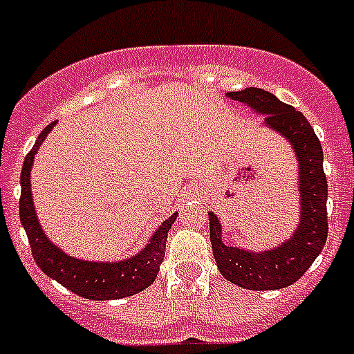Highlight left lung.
Wrapping results in <instances>:
<instances>
[{"instance_id": "1", "label": "left lung", "mask_w": 354, "mask_h": 354, "mask_svg": "<svg viewBox=\"0 0 354 354\" xmlns=\"http://www.w3.org/2000/svg\"><path fill=\"white\" fill-rule=\"evenodd\" d=\"M234 101L264 115V126L290 143L298 159L299 221L282 245L262 252L228 246L221 239V223L209 212L212 255L228 282L250 290H274L292 286L306 273L323 250L328 237V183L323 170V147L301 111L262 88L230 92Z\"/></svg>"}]
</instances>
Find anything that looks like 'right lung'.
Listing matches in <instances>:
<instances>
[{
    "label": "right lung",
    "mask_w": 354,
    "mask_h": 354,
    "mask_svg": "<svg viewBox=\"0 0 354 354\" xmlns=\"http://www.w3.org/2000/svg\"><path fill=\"white\" fill-rule=\"evenodd\" d=\"M56 122L49 124L39 134L33 149L28 152L24 159L23 171H21V200H19V216L21 223L26 230L30 241L31 253L42 273L56 280L58 283L77 294L81 298L93 299V301H104V299H120L142 292L149 286H152L158 277L159 266L165 257L167 248L168 230L174 221L177 220L179 212L168 218L159 225V228L150 237L145 248L134 253L133 257L117 262H95L83 261V259L72 257L67 252L58 246L46 236L37 218L33 196H31L30 174L35 161V154L42 142L46 140Z\"/></svg>",
    "instance_id": "1"
}]
</instances>
